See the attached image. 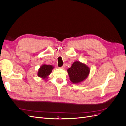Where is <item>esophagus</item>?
I'll return each mask as SVG.
<instances>
[{
	"instance_id": "1",
	"label": "esophagus",
	"mask_w": 126,
	"mask_h": 126,
	"mask_svg": "<svg viewBox=\"0 0 126 126\" xmlns=\"http://www.w3.org/2000/svg\"><path fill=\"white\" fill-rule=\"evenodd\" d=\"M61 69H64V68H65V65L64 64H63V66H62L61 67H60Z\"/></svg>"
}]
</instances>
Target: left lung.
Here are the masks:
<instances>
[{"label": "left lung", "instance_id": "1", "mask_svg": "<svg viewBox=\"0 0 126 126\" xmlns=\"http://www.w3.org/2000/svg\"><path fill=\"white\" fill-rule=\"evenodd\" d=\"M70 81L74 83H79L87 78L90 68L85 63L75 62L67 70Z\"/></svg>", "mask_w": 126, "mask_h": 126}]
</instances>
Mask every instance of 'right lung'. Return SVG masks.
I'll return each instance as SVG.
<instances>
[{
    "label": "right lung",
    "mask_w": 126,
    "mask_h": 126,
    "mask_svg": "<svg viewBox=\"0 0 126 126\" xmlns=\"http://www.w3.org/2000/svg\"><path fill=\"white\" fill-rule=\"evenodd\" d=\"M54 67L51 65H47V64H43L41 66L38 72V77L45 79L48 77V76L50 74Z\"/></svg>",
    "instance_id": "right-lung-1"
}]
</instances>
